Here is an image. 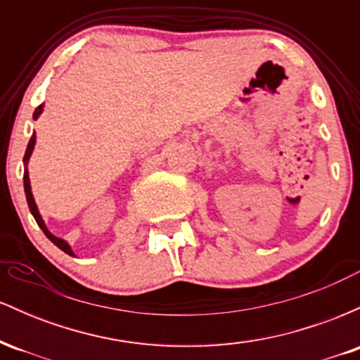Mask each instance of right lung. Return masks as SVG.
Returning <instances> with one entry per match:
<instances>
[{"mask_svg":"<svg viewBox=\"0 0 360 360\" xmlns=\"http://www.w3.org/2000/svg\"><path fill=\"white\" fill-rule=\"evenodd\" d=\"M42 111H44V105L37 106V108H35V113H34V120L39 118L40 115H42ZM35 142H37V135H35V131H34V135H32L30 142H28V146H27V150H25V157H23V164H25V172H23V188H25V196H27V203H28V208H30L32 214H34V218H35L37 225H39L40 229H42V232H44L45 235H47V238H49V240H51L52 243H56V245L59 247L60 250H64L65 254L72 255V257H74V252H72V249H71V245H69V243L65 242L64 238H59V237H56V235H52L51 232H49V229H47V226H45V223H44V220H42V217H40V213H39V208H37V203H35V200H34V194H32L30 177H28V169H27V166H28V160H30V155H32V152H34Z\"/></svg>","mask_w":360,"mask_h":360,"instance_id":"right-lung-1","label":"right lung"}]
</instances>
